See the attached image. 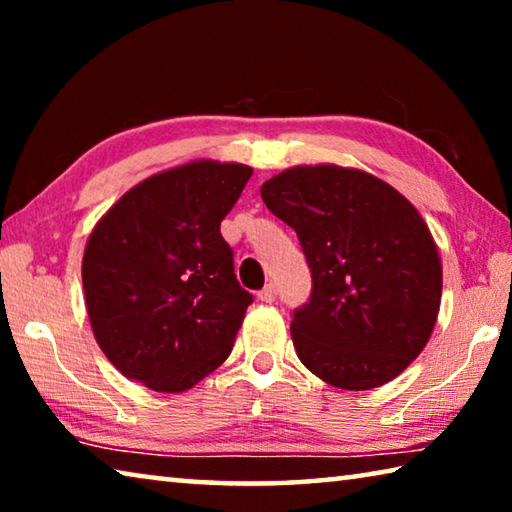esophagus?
<instances>
[{
    "label": "esophagus",
    "mask_w": 512,
    "mask_h": 512,
    "mask_svg": "<svg viewBox=\"0 0 512 512\" xmlns=\"http://www.w3.org/2000/svg\"><path fill=\"white\" fill-rule=\"evenodd\" d=\"M275 296H277V293H275V284L273 282H268L266 287L259 291V300H262V302H273Z\"/></svg>",
    "instance_id": "34e87169"
}]
</instances>
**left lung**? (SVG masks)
Returning a JSON list of instances; mask_svg holds the SVG:
<instances>
[{"label": "left lung", "instance_id": "obj_1", "mask_svg": "<svg viewBox=\"0 0 512 512\" xmlns=\"http://www.w3.org/2000/svg\"><path fill=\"white\" fill-rule=\"evenodd\" d=\"M259 194L309 264V300L291 320L305 368L345 391L400 375L427 345L443 293L418 210L384 180L332 164L282 171Z\"/></svg>", "mask_w": 512, "mask_h": 512}]
</instances>
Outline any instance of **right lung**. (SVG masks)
<instances>
[{"instance_id": "add662e5", "label": "right lung", "mask_w": 512, "mask_h": 512, "mask_svg": "<svg viewBox=\"0 0 512 512\" xmlns=\"http://www.w3.org/2000/svg\"><path fill=\"white\" fill-rule=\"evenodd\" d=\"M253 169L192 162L126 192L83 255L85 305L121 375L183 393L230 357L253 293L235 275L221 221Z\"/></svg>"}]
</instances>
